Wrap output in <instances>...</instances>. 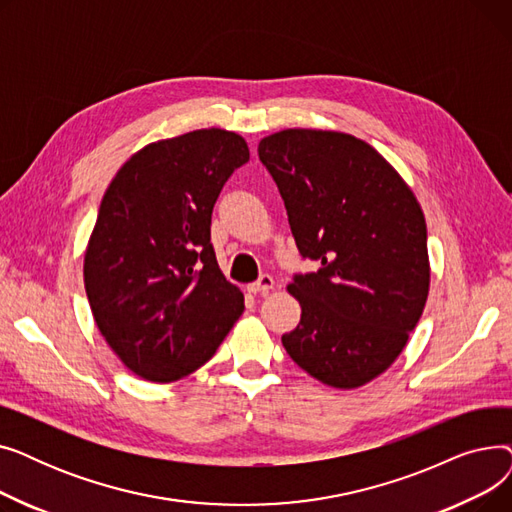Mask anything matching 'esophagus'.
I'll list each match as a JSON object with an SVG mask.
<instances>
[{
    "mask_svg": "<svg viewBox=\"0 0 512 512\" xmlns=\"http://www.w3.org/2000/svg\"><path fill=\"white\" fill-rule=\"evenodd\" d=\"M274 278L270 276V274H263L257 282H253V284H249L247 286V290L251 292V294H259V292H267V290H272L274 288Z\"/></svg>",
    "mask_w": 512,
    "mask_h": 512,
    "instance_id": "34e87169",
    "label": "esophagus"
}]
</instances>
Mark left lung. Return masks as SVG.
I'll use <instances>...</instances> for the list:
<instances>
[{"label":"left lung","instance_id":"1","mask_svg":"<svg viewBox=\"0 0 512 512\" xmlns=\"http://www.w3.org/2000/svg\"><path fill=\"white\" fill-rule=\"evenodd\" d=\"M303 257L321 261L286 286L301 324L282 336L321 384L353 390L407 346L429 292L427 226L411 186L365 141L286 128L259 143Z\"/></svg>","mask_w":512,"mask_h":512}]
</instances>
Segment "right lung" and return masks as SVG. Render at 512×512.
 I'll return each mask as SVG.
<instances>
[{
	"label": "right lung",
	"instance_id": "obj_1",
	"mask_svg": "<svg viewBox=\"0 0 512 512\" xmlns=\"http://www.w3.org/2000/svg\"><path fill=\"white\" fill-rule=\"evenodd\" d=\"M247 161L240 134L193 130L139 149L101 199L85 290L105 342L147 382L205 365L245 311L209 240L222 186Z\"/></svg>",
	"mask_w": 512,
	"mask_h": 512
}]
</instances>
